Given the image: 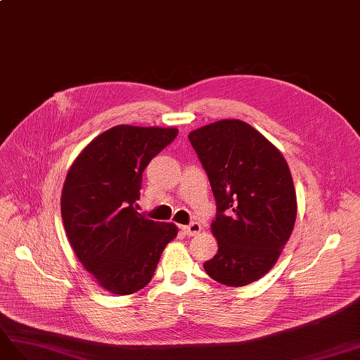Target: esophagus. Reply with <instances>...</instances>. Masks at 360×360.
Returning <instances> with one entry per match:
<instances>
[{
  "instance_id": "1",
  "label": "esophagus",
  "mask_w": 360,
  "mask_h": 360,
  "mask_svg": "<svg viewBox=\"0 0 360 360\" xmlns=\"http://www.w3.org/2000/svg\"><path fill=\"white\" fill-rule=\"evenodd\" d=\"M181 229L185 231V233H186V235H189V236H194V235H197V233L201 231V224H200V223H197V221H192V223H191V224H188V226H183Z\"/></svg>"
}]
</instances>
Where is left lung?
<instances>
[{"instance_id": "1", "label": "left lung", "mask_w": 360, "mask_h": 360, "mask_svg": "<svg viewBox=\"0 0 360 360\" xmlns=\"http://www.w3.org/2000/svg\"><path fill=\"white\" fill-rule=\"evenodd\" d=\"M212 188L217 255L206 274L241 287L275 266L296 220V192L283 154L255 128L224 119L189 133Z\"/></svg>"}]
</instances>
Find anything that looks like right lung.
Wrapping results in <instances>:
<instances>
[{
    "label": "right lung",
    "instance_id": "1",
    "mask_svg": "<svg viewBox=\"0 0 360 360\" xmlns=\"http://www.w3.org/2000/svg\"><path fill=\"white\" fill-rule=\"evenodd\" d=\"M177 128L117 125L76 157L60 195V215L77 259L105 290L131 295L155 271L179 229L137 212L142 174L177 137Z\"/></svg>",
    "mask_w": 360,
    "mask_h": 360
}]
</instances>
